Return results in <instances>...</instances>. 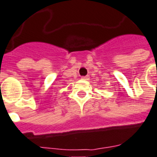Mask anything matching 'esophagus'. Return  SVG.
<instances>
[{"instance_id": "obj_1", "label": "esophagus", "mask_w": 157, "mask_h": 157, "mask_svg": "<svg viewBox=\"0 0 157 157\" xmlns=\"http://www.w3.org/2000/svg\"><path fill=\"white\" fill-rule=\"evenodd\" d=\"M82 78L83 79V80H88V79H89V76H88V75H85V76H82Z\"/></svg>"}]
</instances>
